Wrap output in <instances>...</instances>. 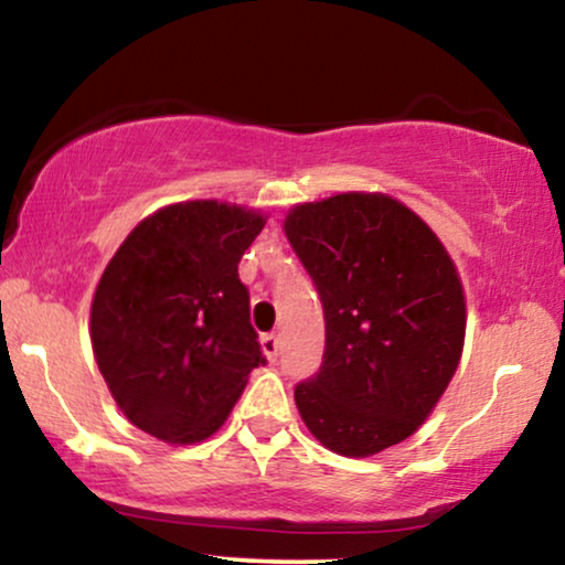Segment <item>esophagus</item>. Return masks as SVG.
Masks as SVG:
<instances>
[{"label": "esophagus", "mask_w": 565, "mask_h": 565, "mask_svg": "<svg viewBox=\"0 0 565 565\" xmlns=\"http://www.w3.org/2000/svg\"><path fill=\"white\" fill-rule=\"evenodd\" d=\"M260 345H263V353H266L268 361H276L278 359V351H281V343H278V338L274 333H266L260 338Z\"/></svg>", "instance_id": "1"}]
</instances>
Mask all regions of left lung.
Masks as SVG:
<instances>
[{
    "mask_svg": "<svg viewBox=\"0 0 565 565\" xmlns=\"http://www.w3.org/2000/svg\"><path fill=\"white\" fill-rule=\"evenodd\" d=\"M326 315L320 370L295 387L315 439L370 457L424 424L460 364V276L426 222L385 193H338L284 222Z\"/></svg>",
    "mask_w": 565,
    "mask_h": 565,
    "instance_id": "1",
    "label": "left lung"
}]
</instances>
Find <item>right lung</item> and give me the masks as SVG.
Masks as SVG:
<instances>
[{
  "instance_id": "add662e5",
  "label": "right lung",
  "mask_w": 565,
  "mask_h": 565,
  "mask_svg": "<svg viewBox=\"0 0 565 565\" xmlns=\"http://www.w3.org/2000/svg\"><path fill=\"white\" fill-rule=\"evenodd\" d=\"M263 224L250 209L185 201L147 216L110 258L89 335L110 395L141 431L206 439L266 364L237 274Z\"/></svg>"
}]
</instances>
